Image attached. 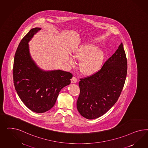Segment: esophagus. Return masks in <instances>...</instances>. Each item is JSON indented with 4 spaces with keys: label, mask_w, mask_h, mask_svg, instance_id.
Returning a JSON list of instances; mask_svg holds the SVG:
<instances>
[{
    "label": "esophagus",
    "mask_w": 148,
    "mask_h": 148,
    "mask_svg": "<svg viewBox=\"0 0 148 148\" xmlns=\"http://www.w3.org/2000/svg\"><path fill=\"white\" fill-rule=\"evenodd\" d=\"M77 79L76 78V77L73 76V77H72V79H71V82H72V83H73V84H74V83H76V82H77Z\"/></svg>",
    "instance_id": "34e87169"
}]
</instances>
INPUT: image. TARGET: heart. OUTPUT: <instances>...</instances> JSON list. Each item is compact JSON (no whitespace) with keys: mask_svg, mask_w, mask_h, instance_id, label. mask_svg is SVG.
I'll return each instance as SVG.
<instances>
[{"mask_svg":"<svg viewBox=\"0 0 148 148\" xmlns=\"http://www.w3.org/2000/svg\"><path fill=\"white\" fill-rule=\"evenodd\" d=\"M74 57L76 60L81 61L80 68L82 73L90 75L97 72L101 67L104 59V54L101 50L98 48L95 44L87 43L81 45L76 50ZM74 58L71 56L68 59V62L73 67L76 64Z\"/></svg>","mask_w":148,"mask_h":148,"instance_id":"b5f03b06","label":"heart"}]
</instances>
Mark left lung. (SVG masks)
<instances>
[{"instance_id": "8db88e82", "label": "left lung", "mask_w": 148, "mask_h": 148, "mask_svg": "<svg viewBox=\"0 0 148 148\" xmlns=\"http://www.w3.org/2000/svg\"><path fill=\"white\" fill-rule=\"evenodd\" d=\"M127 59L123 43L98 72L79 82L80 95L77 109L86 119L102 116L119 98L127 74Z\"/></svg>"}]
</instances>
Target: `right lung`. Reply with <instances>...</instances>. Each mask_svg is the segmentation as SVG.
<instances>
[{"label":"right lung","instance_id":"1","mask_svg":"<svg viewBox=\"0 0 148 148\" xmlns=\"http://www.w3.org/2000/svg\"><path fill=\"white\" fill-rule=\"evenodd\" d=\"M41 28L32 29L18 45L14 58L15 90L27 108L43 113L53 108L59 92L71 84L72 73L61 70L45 71L37 66L30 54L29 42Z\"/></svg>","mask_w":148,"mask_h":148}]
</instances>
